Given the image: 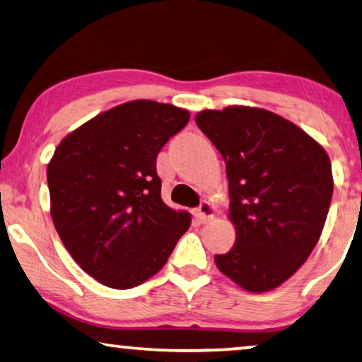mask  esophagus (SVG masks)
Wrapping results in <instances>:
<instances>
[{
	"label": "esophagus",
	"mask_w": 362,
	"mask_h": 362,
	"mask_svg": "<svg viewBox=\"0 0 362 362\" xmlns=\"http://www.w3.org/2000/svg\"><path fill=\"white\" fill-rule=\"evenodd\" d=\"M195 216L198 218L199 223H208V221H211L214 218V208L213 204L209 202H203L197 208Z\"/></svg>",
	"instance_id": "34e87169"
}]
</instances>
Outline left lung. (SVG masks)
I'll return each mask as SVG.
<instances>
[{
	"label": "left lung",
	"instance_id": "obj_1",
	"mask_svg": "<svg viewBox=\"0 0 362 362\" xmlns=\"http://www.w3.org/2000/svg\"><path fill=\"white\" fill-rule=\"evenodd\" d=\"M226 160L235 244L214 262L250 293L289 279L314 250L333 195L327 151L304 129L258 107L197 113Z\"/></svg>",
	"mask_w": 362,
	"mask_h": 362
}]
</instances>
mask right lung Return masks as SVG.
I'll return each instance as SVG.
<instances>
[{
    "instance_id": "1",
    "label": "right lung",
    "mask_w": 362,
    "mask_h": 362,
    "mask_svg": "<svg viewBox=\"0 0 362 362\" xmlns=\"http://www.w3.org/2000/svg\"><path fill=\"white\" fill-rule=\"evenodd\" d=\"M190 112L132 100L62 139L47 167L50 214L73 260L104 286L132 289L165 265L192 216L160 198L156 158Z\"/></svg>"
}]
</instances>
